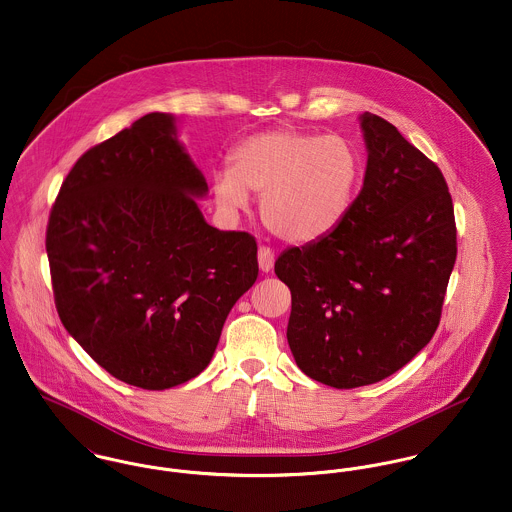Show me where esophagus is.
<instances>
[{"mask_svg": "<svg viewBox=\"0 0 512 512\" xmlns=\"http://www.w3.org/2000/svg\"><path fill=\"white\" fill-rule=\"evenodd\" d=\"M257 261H259V269L263 273H271L275 267V251L271 247L261 245L257 251Z\"/></svg>", "mask_w": 512, "mask_h": 512, "instance_id": "34e87169", "label": "esophagus"}]
</instances>
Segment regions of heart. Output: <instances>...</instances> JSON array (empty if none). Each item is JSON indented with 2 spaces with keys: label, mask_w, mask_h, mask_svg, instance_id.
I'll list each match as a JSON object with an SVG mask.
<instances>
[{
  "label": "heart",
  "mask_w": 512,
  "mask_h": 512,
  "mask_svg": "<svg viewBox=\"0 0 512 512\" xmlns=\"http://www.w3.org/2000/svg\"><path fill=\"white\" fill-rule=\"evenodd\" d=\"M360 159L349 140L292 128L253 134L237 144L232 167L212 175L220 208H247L261 197L265 226L288 243H308L339 228L353 204Z\"/></svg>",
  "instance_id": "1"
}]
</instances>
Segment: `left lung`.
Segmentation results:
<instances>
[{"mask_svg":"<svg viewBox=\"0 0 512 512\" xmlns=\"http://www.w3.org/2000/svg\"><path fill=\"white\" fill-rule=\"evenodd\" d=\"M358 122L368 159L349 214L275 263L292 294V356L306 376L337 390L376 384L427 347L456 261L440 169L388 120L364 113Z\"/></svg>","mask_w":512,"mask_h":512,"instance_id":"8db88e82","label":"left lung"}]
</instances>
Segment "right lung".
<instances>
[{"instance_id":"right-lung-1","label":"right lung","mask_w":512,"mask_h":512,"mask_svg":"<svg viewBox=\"0 0 512 512\" xmlns=\"http://www.w3.org/2000/svg\"><path fill=\"white\" fill-rule=\"evenodd\" d=\"M206 195L177 117L150 113L85 152L52 206L58 315L124 384L167 390L198 376L257 280L255 239L212 228L198 208Z\"/></svg>"}]
</instances>
